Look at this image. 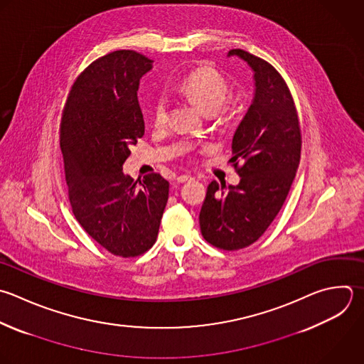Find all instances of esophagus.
Masks as SVG:
<instances>
[{
    "label": "esophagus",
    "instance_id": "esophagus-1",
    "mask_svg": "<svg viewBox=\"0 0 364 364\" xmlns=\"http://www.w3.org/2000/svg\"><path fill=\"white\" fill-rule=\"evenodd\" d=\"M191 179H192V175H189V173H182V175H179V176L176 178V181H178L179 183H183V182L191 181Z\"/></svg>",
    "mask_w": 364,
    "mask_h": 364
}]
</instances>
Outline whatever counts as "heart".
I'll list each match as a JSON object with an SVG mask.
<instances>
[{
  "mask_svg": "<svg viewBox=\"0 0 364 364\" xmlns=\"http://www.w3.org/2000/svg\"><path fill=\"white\" fill-rule=\"evenodd\" d=\"M178 91L208 114L225 109L230 97V85L225 75L208 64L199 65L185 75L178 85ZM152 119L158 128L168 124L169 101L165 97H158L154 101Z\"/></svg>",
  "mask_w": 364,
  "mask_h": 364,
  "instance_id": "b5f03b06",
  "label": "heart"
}]
</instances>
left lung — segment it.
I'll return each instance as SVG.
<instances>
[{
  "label": "left lung",
  "mask_w": 364,
  "mask_h": 364,
  "mask_svg": "<svg viewBox=\"0 0 364 364\" xmlns=\"http://www.w3.org/2000/svg\"><path fill=\"white\" fill-rule=\"evenodd\" d=\"M229 55L245 60L255 71L253 102L237 127L230 159L240 176L236 186L208 185L199 225L208 243L239 250L255 243L280 212L301 152L297 109L283 77L267 61L236 48Z\"/></svg>",
  "instance_id": "8db88e82"
}]
</instances>
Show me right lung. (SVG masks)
Listing matches in <instances>:
<instances>
[{"label":"right lung","instance_id":"add662e5","mask_svg":"<svg viewBox=\"0 0 364 364\" xmlns=\"http://www.w3.org/2000/svg\"><path fill=\"white\" fill-rule=\"evenodd\" d=\"M151 63L132 50L92 61L73 84L60 124L73 213L94 240L121 257L154 246L169 195V182L156 172L142 181L122 173L129 146L145 134L136 91Z\"/></svg>","mask_w":364,"mask_h":364}]
</instances>
